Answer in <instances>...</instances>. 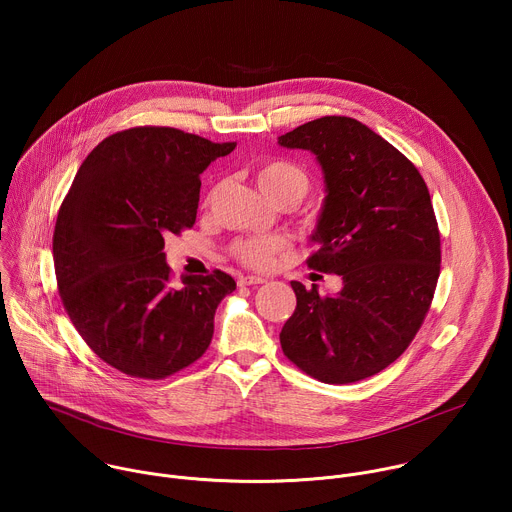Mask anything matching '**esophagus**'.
<instances>
[{
	"label": "esophagus",
	"mask_w": 512,
	"mask_h": 512,
	"mask_svg": "<svg viewBox=\"0 0 512 512\" xmlns=\"http://www.w3.org/2000/svg\"><path fill=\"white\" fill-rule=\"evenodd\" d=\"M267 279L261 275H241L239 277V285H257V283H265Z\"/></svg>",
	"instance_id": "34e87169"
}]
</instances>
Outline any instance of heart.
I'll return each instance as SVG.
<instances>
[{"mask_svg":"<svg viewBox=\"0 0 512 512\" xmlns=\"http://www.w3.org/2000/svg\"><path fill=\"white\" fill-rule=\"evenodd\" d=\"M257 184L267 198L285 190H298L304 196L308 190L306 174L287 162L265 164L257 172ZM287 249L289 241L281 235H253L237 241L231 251L243 265L253 269H267L273 267L279 255H283Z\"/></svg>","mask_w":512,"mask_h":512,"instance_id":"1","label":"heart"}]
</instances>
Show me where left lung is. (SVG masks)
I'll return each instance as SVG.
<instances>
[{"label":"left lung","mask_w":512,"mask_h":512,"mask_svg":"<svg viewBox=\"0 0 512 512\" xmlns=\"http://www.w3.org/2000/svg\"><path fill=\"white\" fill-rule=\"evenodd\" d=\"M277 143L312 152L322 168L308 267L342 277L334 298L291 281L298 306L279 334L283 354L322 383L373 377L411 344L440 277L429 190L399 150L350 117L308 121Z\"/></svg>","instance_id":"left-lung-1"}]
</instances>
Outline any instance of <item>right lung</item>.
Returning a JSON list of instances; mask_svg holds the SVG:
<instances>
[{
	"instance_id": "obj_1",
	"label": "right lung",
	"mask_w": 512,
	"mask_h": 512,
	"mask_svg": "<svg viewBox=\"0 0 512 512\" xmlns=\"http://www.w3.org/2000/svg\"><path fill=\"white\" fill-rule=\"evenodd\" d=\"M237 148L174 127L105 137L58 210L52 255L64 310L89 348L137 379H166L198 360L214 312L237 283L225 271L172 283L164 237L196 221L200 174Z\"/></svg>"
}]
</instances>
